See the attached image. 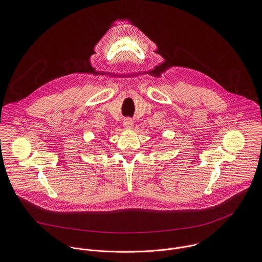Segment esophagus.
Segmentation results:
<instances>
[{
    "label": "esophagus",
    "instance_id": "34e87169",
    "mask_svg": "<svg viewBox=\"0 0 262 262\" xmlns=\"http://www.w3.org/2000/svg\"><path fill=\"white\" fill-rule=\"evenodd\" d=\"M123 123H124V127L126 129H131L133 127V125H134V122H133V120L131 118H126Z\"/></svg>",
    "mask_w": 262,
    "mask_h": 262
}]
</instances>
